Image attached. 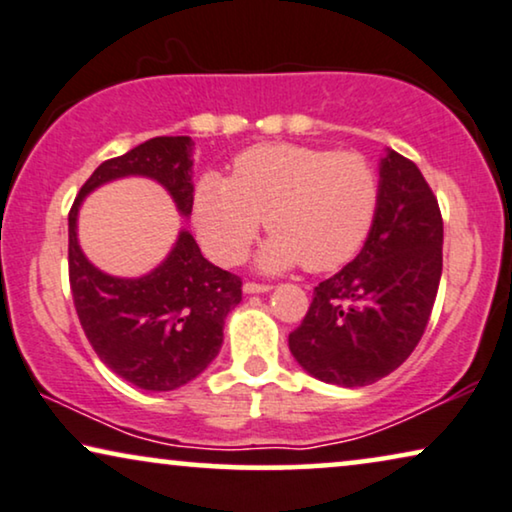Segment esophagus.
I'll return each instance as SVG.
<instances>
[{
	"label": "esophagus",
	"instance_id": "obj_1",
	"mask_svg": "<svg viewBox=\"0 0 512 512\" xmlns=\"http://www.w3.org/2000/svg\"><path fill=\"white\" fill-rule=\"evenodd\" d=\"M271 285L267 283H255V281H248L243 285V292H248V295H257V292H269Z\"/></svg>",
	"mask_w": 512,
	"mask_h": 512
}]
</instances>
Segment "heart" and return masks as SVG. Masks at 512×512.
I'll return each instance as SVG.
<instances>
[{
	"mask_svg": "<svg viewBox=\"0 0 512 512\" xmlns=\"http://www.w3.org/2000/svg\"><path fill=\"white\" fill-rule=\"evenodd\" d=\"M381 185L360 152L267 142L245 149L231 177L206 173L194 187V227L210 257L238 264L257 231L274 238L260 264L283 271H335L363 248L379 213Z\"/></svg>",
	"mask_w": 512,
	"mask_h": 512,
	"instance_id": "obj_1",
	"label": "heart"
}]
</instances>
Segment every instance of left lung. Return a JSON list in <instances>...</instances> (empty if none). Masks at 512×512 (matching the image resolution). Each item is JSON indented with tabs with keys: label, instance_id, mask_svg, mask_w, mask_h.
Wrapping results in <instances>:
<instances>
[{
	"label": "left lung",
	"instance_id": "1",
	"mask_svg": "<svg viewBox=\"0 0 512 512\" xmlns=\"http://www.w3.org/2000/svg\"><path fill=\"white\" fill-rule=\"evenodd\" d=\"M379 177V213L363 250L313 288L288 337L306 372L346 388L374 384L410 358L442 274V215L421 170L388 149Z\"/></svg>",
	"mask_w": 512,
	"mask_h": 512
}]
</instances>
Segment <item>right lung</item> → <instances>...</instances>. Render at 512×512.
Instances as JSON below:
<instances>
[{
  "label": "right lung",
  "instance_id": "add662e5",
  "mask_svg": "<svg viewBox=\"0 0 512 512\" xmlns=\"http://www.w3.org/2000/svg\"><path fill=\"white\" fill-rule=\"evenodd\" d=\"M192 147L187 135H161L102 161L70 208V288L93 351L114 374L145 391H173L206 370L220 353L227 313L241 302V278L210 264L189 231L142 278H114L86 260L77 241L79 206L109 180L145 175L192 213Z\"/></svg>",
  "mask_w": 512,
  "mask_h": 512
}]
</instances>
